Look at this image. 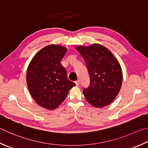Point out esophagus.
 Here are the masks:
<instances>
[{
	"label": "esophagus",
	"mask_w": 148,
	"mask_h": 148,
	"mask_svg": "<svg viewBox=\"0 0 148 148\" xmlns=\"http://www.w3.org/2000/svg\"><path fill=\"white\" fill-rule=\"evenodd\" d=\"M75 83H76V86H79V80H77L75 82Z\"/></svg>",
	"instance_id": "esophagus-1"
}]
</instances>
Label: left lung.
I'll list each match as a JSON object with an SVG mask.
<instances>
[{
	"instance_id": "left-lung-1",
	"label": "left lung",
	"mask_w": 148,
	"mask_h": 148,
	"mask_svg": "<svg viewBox=\"0 0 148 148\" xmlns=\"http://www.w3.org/2000/svg\"><path fill=\"white\" fill-rule=\"evenodd\" d=\"M85 60L90 85L83 93L92 106L102 108L111 103L119 92L123 82L121 66L108 49L100 44L76 48Z\"/></svg>"
}]
</instances>
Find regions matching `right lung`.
<instances>
[{
	"instance_id": "obj_1",
	"label": "right lung",
	"mask_w": 148,
	"mask_h": 148,
	"mask_svg": "<svg viewBox=\"0 0 148 148\" xmlns=\"http://www.w3.org/2000/svg\"><path fill=\"white\" fill-rule=\"evenodd\" d=\"M66 49L50 45L41 49L29 65L28 89L34 100L45 108L53 110L62 103L76 84L68 79L61 64Z\"/></svg>"
}]
</instances>
